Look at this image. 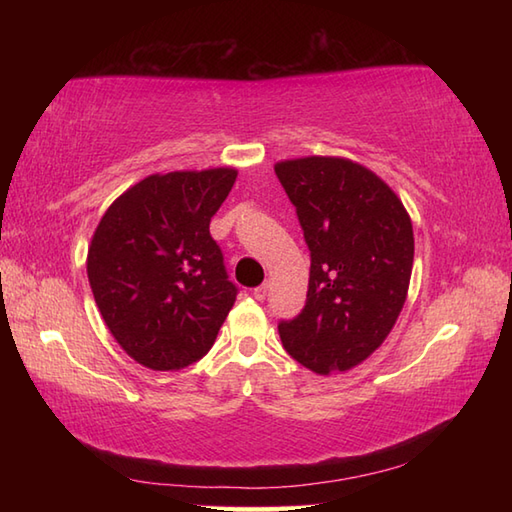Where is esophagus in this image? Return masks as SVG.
<instances>
[{
	"label": "esophagus",
	"mask_w": 512,
	"mask_h": 512,
	"mask_svg": "<svg viewBox=\"0 0 512 512\" xmlns=\"http://www.w3.org/2000/svg\"><path fill=\"white\" fill-rule=\"evenodd\" d=\"M266 295H268V284H262V286H257V288L253 290V297H255L257 301H264Z\"/></svg>",
	"instance_id": "1"
}]
</instances>
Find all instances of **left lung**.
<instances>
[{
    "label": "left lung",
    "mask_w": 512,
    "mask_h": 512,
    "mask_svg": "<svg viewBox=\"0 0 512 512\" xmlns=\"http://www.w3.org/2000/svg\"><path fill=\"white\" fill-rule=\"evenodd\" d=\"M275 173L312 262L306 308L279 323L281 343L314 374L347 372L383 345L405 306L411 217L385 180L350 158L281 160Z\"/></svg>",
    "instance_id": "left-lung-1"
}]
</instances>
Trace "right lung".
<instances>
[{"instance_id": "1", "label": "right lung", "mask_w": 512, "mask_h": 512, "mask_svg": "<svg viewBox=\"0 0 512 512\" xmlns=\"http://www.w3.org/2000/svg\"><path fill=\"white\" fill-rule=\"evenodd\" d=\"M237 169L147 176L110 204L88 248V279L116 343L156 372H176L211 350L233 308L211 217Z\"/></svg>"}]
</instances>
